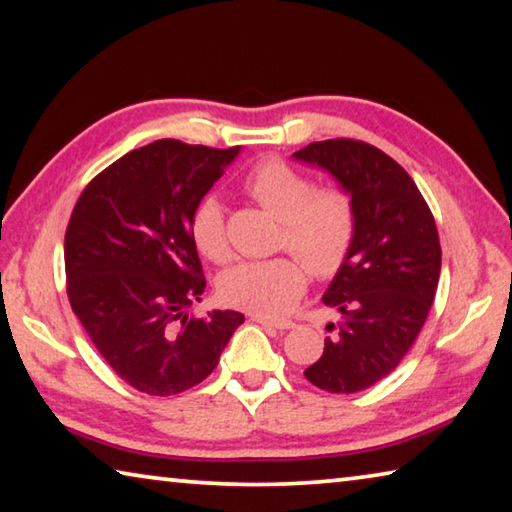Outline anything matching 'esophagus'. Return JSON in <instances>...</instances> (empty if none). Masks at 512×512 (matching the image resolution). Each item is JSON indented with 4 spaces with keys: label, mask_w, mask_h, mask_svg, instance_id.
<instances>
[{
    "label": "esophagus",
    "mask_w": 512,
    "mask_h": 512,
    "mask_svg": "<svg viewBox=\"0 0 512 512\" xmlns=\"http://www.w3.org/2000/svg\"><path fill=\"white\" fill-rule=\"evenodd\" d=\"M255 320V323H259V325H266V327H275V329H291L293 325V320H275V318H268V316H259V314H255V316H250Z\"/></svg>",
    "instance_id": "obj_1"
}]
</instances>
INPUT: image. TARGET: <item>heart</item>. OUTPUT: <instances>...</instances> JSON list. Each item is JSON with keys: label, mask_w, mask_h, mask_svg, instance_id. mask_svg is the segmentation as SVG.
<instances>
[{"label": "heart", "mask_w": 512, "mask_h": 512, "mask_svg": "<svg viewBox=\"0 0 512 512\" xmlns=\"http://www.w3.org/2000/svg\"><path fill=\"white\" fill-rule=\"evenodd\" d=\"M244 192L282 221L277 244L299 257L280 255L239 264L223 275L221 296L228 305L259 316H280L305 291L307 268L316 277H329L343 266L357 232V212L345 189L316 187L305 173L275 158L248 171ZM189 237L205 259L230 262L225 212L214 196L196 203L189 216Z\"/></svg>", "instance_id": "1"}]
</instances>
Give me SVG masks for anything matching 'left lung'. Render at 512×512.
Returning <instances> with one entry per match:
<instances>
[{
	"label": "left lung",
	"mask_w": 512,
	"mask_h": 512,
	"mask_svg": "<svg viewBox=\"0 0 512 512\" xmlns=\"http://www.w3.org/2000/svg\"><path fill=\"white\" fill-rule=\"evenodd\" d=\"M350 192L357 232L323 302L341 311L325 350L305 370L327 393H359L400 366L418 339L440 277L436 221L413 178L391 155L359 140L311 142L293 153Z\"/></svg>",
	"instance_id": "1"
}]
</instances>
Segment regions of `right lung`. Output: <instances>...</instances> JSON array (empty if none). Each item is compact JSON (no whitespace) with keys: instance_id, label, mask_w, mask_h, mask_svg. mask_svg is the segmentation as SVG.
I'll use <instances>...</instances> for the list:
<instances>
[{"instance_id":"right-lung-1","label":"right lung","mask_w":512,"mask_h":512,"mask_svg":"<svg viewBox=\"0 0 512 512\" xmlns=\"http://www.w3.org/2000/svg\"><path fill=\"white\" fill-rule=\"evenodd\" d=\"M239 146L158 140L83 189L65 232L67 298L108 366L146 395H178L210 375L239 311L194 318L205 275L189 216Z\"/></svg>"}]
</instances>
